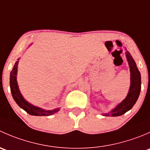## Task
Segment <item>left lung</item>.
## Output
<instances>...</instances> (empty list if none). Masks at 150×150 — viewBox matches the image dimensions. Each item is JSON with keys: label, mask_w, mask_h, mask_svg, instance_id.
<instances>
[{"label": "left lung", "mask_w": 150, "mask_h": 150, "mask_svg": "<svg viewBox=\"0 0 150 150\" xmlns=\"http://www.w3.org/2000/svg\"><path fill=\"white\" fill-rule=\"evenodd\" d=\"M126 58L131 71V86L127 97L120 104H119L114 110L109 113L103 114L104 116H120L125 114L131 110L135 104L140 94L141 91V74L137 68L134 59L129 54L126 52Z\"/></svg>", "instance_id": "8db88e82"}]
</instances>
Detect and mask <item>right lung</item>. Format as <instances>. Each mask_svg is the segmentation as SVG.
<instances>
[{"mask_svg":"<svg viewBox=\"0 0 150 150\" xmlns=\"http://www.w3.org/2000/svg\"><path fill=\"white\" fill-rule=\"evenodd\" d=\"M19 61L16 62L13 69L10 73V88L12 96L16 102V103L19 106L25 111H26L28 114L31 115L35 116H48L54 114L59 111V108L55 109L53 110H44L42 109L38 108L37 107L32 105L28 103L27 101L25 100L21 94L20 91L18 88L17 82H16V73H17V65Z\"/></svg>","mask_w":150,"mask_h":150,"instance_id":"obj_1","label":"right lung"}]
</instances>
